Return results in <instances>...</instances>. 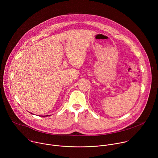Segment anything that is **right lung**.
Wrapping results in <instances>:
<instances>
[{
    "label": "right lung",
    "mask_w": 158,
    "mask_h": 158,
    "mask_svg": "<svg viewBox=\"0 0 158 158\" xmlns=\"http://www.w3.org/2000/svg\"><path fill=\"white\" fill-rule=\"evenodd\" d=\"M32 114V113H31ZM49 116V115H48V116Z\"/></svg>",
    "instance_id": "1"
}]
</instances>
